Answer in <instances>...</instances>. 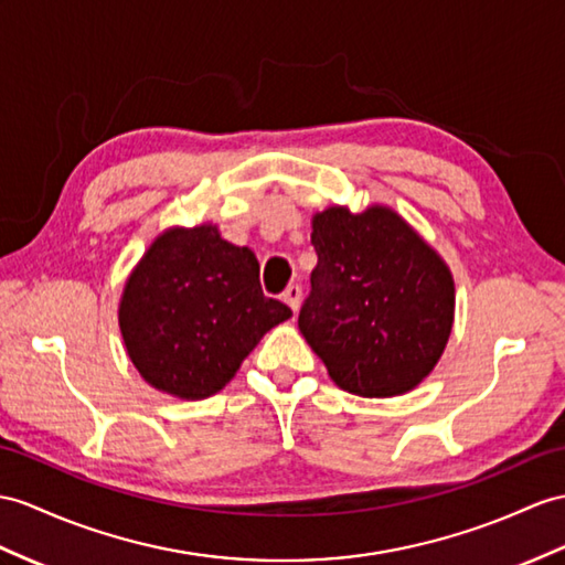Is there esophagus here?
Wrapping results in <instances>:
<instances>
[{"instance_id":"34e87169","label":"esophagus","mask_w":565,"mask_h":565,"mask_svg":"<svg viewBox=\"0 0 565 565\" xmlns=\"http://www.w3.org/2000/svg\"><path fill=\"white\" fill-rule=\"evenodd\" d=\"M282 299L287 301V307H290L292 311H297L299 305H301V287H299V285H290V287H287V290H285Z\"/></svg>"}]
</instances>
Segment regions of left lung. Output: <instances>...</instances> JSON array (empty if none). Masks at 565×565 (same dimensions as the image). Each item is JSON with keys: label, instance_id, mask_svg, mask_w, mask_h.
I'll return each instance as SVG.
<instances>
[{"label": "left lung", "instance_id": "obj_1", "mask_svg": "<svg viewBox=\"0 0 565 565\" xmlns=\"http://www.w3.org/2000/svg\"><path fill=\"white\" fill-rule=\"evenodd\" d=\"M311 244L319 264L299 330L335 386L362 397L415 388L452 328L456 287L444 260L383 205L319 213Z\"/></svg>", "mask_w": 565, "mask_h": 565}]
</instances>
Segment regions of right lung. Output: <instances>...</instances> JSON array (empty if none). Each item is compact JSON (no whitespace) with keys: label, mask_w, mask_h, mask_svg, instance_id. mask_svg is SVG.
Wrapping results in <instances>:
<instances>
[{"label":"right lung","mask_w":565,"mask_h":565,"mask_svg":"<svg viewBox=\"0 0 565 565\" xmlns=\"http://www.w3.org/2000/svg\"><path fill=\"white\" fill-rule=\"evenodd\" d=\"M292 309L266 297L252 249L213 225L170 230L124 287L119 328L141 376L186 401L215 395Z\"/></svg>","instance_id":"right-lung-1"}]
</instances>
